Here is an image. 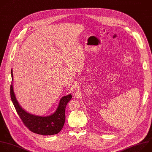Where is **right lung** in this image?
<instances>
[{
  "instance_id": "obj_1",
  "label": "right lung",
  "mask_w": 152,
  "mask_h": 152,
  "mask_svg": "<svg viewBox=\"0 0 152 152\" xmlns=\"http://www.w3.org/2000/svg\"><path fill=\"white\" fill-rule=\"evenodd\" d=\"M12 81L13 80L11 70ZM10 95L14 107L25 126L32 132L42 135H53L62 130L65 121V108L68 102L72 98L69 94L60 99L56 111L48 116H39L30 114L25 111L18 102L14 92L12 83L10 87Z\"/></svg>"
}]
</instances>
